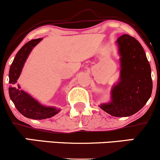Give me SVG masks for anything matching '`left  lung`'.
Returning <instances> with one entry per match:
<instances>
[{
  "mask_svg": "<svg viewBox=\"0 0 160 160\" xmlns=\"http://www.w3.org/2000/svg\"><path fill=\"white\" fill-rule=\"evenodd\" d=\"M120 56V78L112 86L111 101L99 107L113 117L135 114L151 96V68L142 46L128 34L116 41Z\"/></svg>",
  "mask_w": 160,
  "mask_h": 160,
  "instance_id": "8db88e82",
  "label": "left lung"
}]
</instances>
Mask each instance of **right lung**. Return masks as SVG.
I'll list each match as a JSON object with an SVG mask.
<instances>
[{
	"label": "right lung",
	"mask_w": 160,
	"mask_h": 160,
	"mask_svg": "<svg viewBox=\"0 0 160 160\" xmlns=\"http://www.w3.org/2000/svg\"><path fill=\"white\" fill-rule=\"evenodd\" d=\"M42 40L43 38L34 39L25 43L16 55L9 71L10 98L20 113L27 118L33 120L50 118L61 111L56 107L45 106L40 103L32 95L22 89L19 84H16L29 54Z\"/></svg>",
	"instance_id": "right-lung-1"
}]
</instances>
